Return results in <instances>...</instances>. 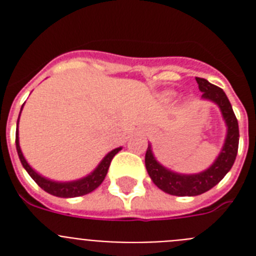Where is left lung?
Returning a JSON list of instances; mask_svg holds the SVG:
<instances>
[{
	"instance_id": "left-lung-1",
	"label": "left lung",
	"mask_w": 256,
	"mask_h": 256,
	"mask_svg": "<svg viewBox=\"0 0 256 256\" xmlns=\"http://www.w3.org/2000/svg\"><path fill=\"white\" fill-rule=\"evenodd\" d=\"M196 82H198L200 91L202 92L201 97L205 100L216 102L220 108V112L228 126L227 137H226L224 146L222 148L218 159L214 162V164L202 173L191 174V176L174 173V172L164 168L162 164L156 162L152 151H151V146L148 144L146 156H144V164H146L148 176L156 186L169 195L198 196L209 191L216 184H218L224 178L226 174L230 170L234 160H236L237 150H238V122H237L234 108H232L228 97L226 96L224 91L209 83L204 78L196 76Z\"/></svg>"
}]
</instances>
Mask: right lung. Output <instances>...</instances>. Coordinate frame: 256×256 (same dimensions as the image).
Returning <instances> with one entry per match:
<instances>
[{
	"label": "right lung",
	"mask_w": 256,
	"mask_h": 256,
	"mask_svg": "<svg viewBox=\"0 0 256 256\" xmlns=\"http://www.w3.org/2000/svg\"><path fill=\"white\" fill-rule=\"evenodd\" d=\"M20 112H22V110H20ZM18 124H19V119H18ZM15 144H16V151L18 155H19L20 162H22V166L26 168V170L28 172L29 176L33 178V180L37 183L40 188L44 190V191L48 192V194H51V195L58 196V198H76V196L87 195L90 192L94 191V190L102 183V180H105L106 174H108V166H110V162H112V158L122 150V148H115V150L110 151V152L104 158L102 162L98 164V166H97L90 176L82 178V180H74V182H54V180H47V178L42 177V176H40L38 173H36V172L30 168V165L26 162V160L24 159V156H22V150H20L19 146L18 130Z\"/></svg>",
	"instance_id": "obj_1"
}]
</instances>
